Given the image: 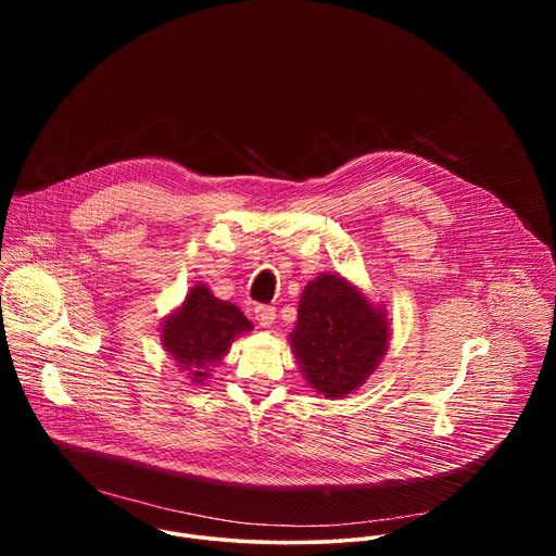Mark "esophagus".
I'll return each mask as SVG.
<instances>
[{"label":"esophagus","instance_id":"34e87169","mask_svg":"<svg viewBox=\"0 0 556 556\" xmlns=\"http://www.w3.org/2000/svg\"><path fill=\"white\" fill-rule=\"evenodd\" d=\"M277 309L273 305H255V319L262 328H270L275 324Z\"/></svg>","mask_w":556,"mask_h":556}]
</instances>
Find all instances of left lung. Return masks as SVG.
<instances>
[{"label": "left lung", "instance_id": "8db88e82", "mask_svg": "<svg viewBox=\"0 0 556 556\" xmlns=\"http://www.w3.org/2000/svg\"><path fill=\"white\" fill-rule=\"evenodd\" d=\"M389 319L341 275H319L299 299L290 345L307 384L326 399L354 393L389 348Z\"/></svg>", "mask_w": 556, "mask_h": 556}]
</instances>
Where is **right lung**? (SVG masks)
<instances>
[{"mask_svg":"<svg viewBox=\"0 0 556 556\" xmlns=\"http://www.w3.org/2000/svg\"><path fill=\"white\" fill-rule=\"evenodd\" d=\"M253 324L244 312L217 299L206 283H195L161 328L165 352L187 371L191 382L204 384L232 341L249 334Z\"/></svg>","mask_w":556,"mask_h":556,"instance_id":"add662e5","label":"right lung"}]
</instances>
